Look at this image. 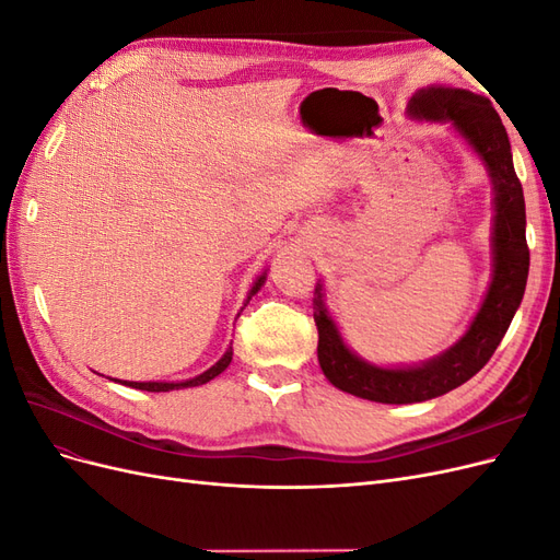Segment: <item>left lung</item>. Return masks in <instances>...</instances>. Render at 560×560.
<instances>
[{"mask_svg":"<svg viewBox=\"0 0 560 560\" xmlns=\"http://www.w3.org/2000/svg\"><path fill=\"white\" fill-rule=\"evenodd\" d=\"M409 112L428 121H448L483 161L495 191L493 280L460 341L418 366L395 369L369 364L343 343L341 331L325 306L322 284H315L313 317L322 371L334 387L381 404H413L442 397L479 374L512 325L530 268L523 189L514 171L510 138L490 100L465 89L428 86L411 97Z\"/></svg>","mask_w":560,"mask_h":560,"instance_id":"obj_1","label":"left lung"}]
</instances>
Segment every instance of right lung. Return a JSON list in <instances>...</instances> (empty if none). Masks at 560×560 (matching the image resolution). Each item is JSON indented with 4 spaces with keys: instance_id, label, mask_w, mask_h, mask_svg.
<instances>
[{
    "instance_id": "1",
    "label": "right lung",
    "mask_w": 560,
    "mask_h": 560,
    "mask_svg": "<svg viewBox=\"0 0 560 560\" xmlns=\"http://www.w3.org/2000/svg\"><path fill=\"white\" fill-rule=\"evenodd\" d=\"M266 282V273L264 276H259L257 280H254V284H252V290H249V294H247V303H249V299L257 294L259 290H261V284ZM231 360H233V348L229 346V350L222 354V360H219L217 364H212L208 371H202L200 376H196V378H189V381H177V383H163V381H149V383H132V381H124V385H128V387H135V389H147V393H171V389H182V387H196V385H202V383H208V381H212L214 376H219L222 374V371L231 364ZM121 383V381H118Z\"/></svg>"
}]
</instances>
